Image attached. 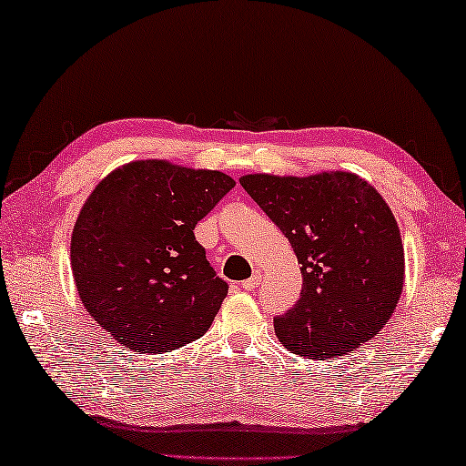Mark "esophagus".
I'll return each mask as SVG.
<instances>
[{"label": "esophagus", "mask_w": 466, "mask_h": 466, "mask_svg": "<svg viewBox=\"0 0 466 466\" xmlns=\"http://www.w3.org/2000/svg\"><path fill=\"white\" fill-rule=\"evenodd\" d=\"M260 280H262V274L256 272V274H251V277H249L248 280H243L241 287L246 289V291H254V289H256L258 285H260Z\"/></svg>", "instance_id": "esophagus-1"}]
</instances>
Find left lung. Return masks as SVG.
I'll return each mask as SVG.
<instances>
[{
  "label": "left lung",
  "instance_id": "obj_1",
  "mask_svg": "<svg viewBox=\"0 0 466 466\" xmlns=\"http://www.w3.org/2000/svg\"><path fill=\"white\" fill-rule=\"evenodd\" d=\"M239 183L301 264V295L274 318L280 345L308 360L342 357L390 319L405 280L392 210L353 173L246 175Z\"/></svg>",
  "mask_w": 466,
  "mask_h": 466
}]
</instances>
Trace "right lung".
I'll list each match as a JSON object with an SVG mask.
<instances>
[{
	"label": "right lung",
	"instance_id": "1",
	"mask_svg": "<svg viewBox=\"0 0 466 466\" xmlns=\"http://www.w3.org/2000/svg\"><path fill=\"white\" fill-rule=\"evenodd\" d=\"M231 187L220 171L138 161L88 196L72 233V272L84 308L119 345L169 353L208 330L228 285L194 228Z\"/></svg>",
	"mask_w": 466,
	"mask_h": 466
}]
</instances>
